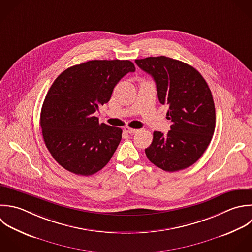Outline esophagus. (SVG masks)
<instances>
[{
  "label": "esophagus",
  "instance_id": "34e87169",
  "mask_svg": "<svg viewBox=\"0 0 252 252\" xmlns=\"http://www.w3.org/2000/svg\"><path fill=\"white\" fill-rule=\"evenodd\" d=\"M125 131H126V132H127V133H129V134H133V133L137 132V131H138V129H135V128H131V127L126 126V127H125Z\"/></svg>",
  "mask_w": 252,
  "mask_h": 252
}]
</instances>
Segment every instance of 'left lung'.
<instances>
[{
	"mask_svg": "<svg viewBox=\"0 0 252 252\" xmlns=\"http://www.w3.org/2000/svg\"><path fill=\"white\" fill-rule=\"evenodd\" d=\"M156 82L161 104H167L171 130L154 131L145 149L149 161L166 172L193 165L211 142L216 124L211 90L203 76L191 65L165 56L135 60Z\"/></svg>",
	"mask_w": 252,
	"mask_h": 252,
	"instance_id": "8db88e82",
	"label": "left lung"
}]
</instances>
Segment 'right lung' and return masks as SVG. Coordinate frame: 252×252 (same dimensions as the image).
Listing matches in <instances>:
<instances>
[{"mask_svg":"<svg viewBox=\"0 0 252 252\" xmlns=\"http://www.w3.org/2000/svg\"><path fill=\"white\" fill-rule=\"evenodd\" d=\"M134 70L128 60H93L66 68L55 79L43 102L40 126L46 147L63 168L91 176L111 160L123 130L99 124L94 113Z\"/></svg>","mask_w":252,"mask_h":252,"instance_id":"1","label":"right lung"}]
</instances>
